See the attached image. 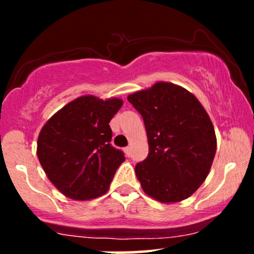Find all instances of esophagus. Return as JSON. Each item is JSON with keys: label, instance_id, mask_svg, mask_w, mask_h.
<instances>
[{"label": "esophagus", "instance_id": "34e87169", "mask_svg": "<svg viewBox=\"0 0 254 254\" xmlns=\"http://www.w3.org/2000/svg\"><path fill=\"white\" fill-rule=\"evenodd\" d=\"M130 151H131L130 147H127V148H124V153H125V155H127V156H130Z\"/></svg>", "mask_w": 254, "mask_h": 254}]
</instances>
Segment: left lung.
Returning <instances> with one entry per match:
<instances>
[{
    "mask_svg": "<svg viewBox=\"0 0 254 254\" xmlns=\"http://www.w3.org/2000/svg\"><path fill=\"white\" fill-rule=\"evenodd\" d=\"M141 113L149 154L135 173L148 196L182 202L198 190L216 154L211 119L199 100L182 86L159 81L127 95Z\"/></svg>",
    "mask_w": 254,
    "mask_h": 254,
    "instance_id": "1",
    "label": "left lung"
}]
</instances>
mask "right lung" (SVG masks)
Segmentation results:
<instances>
[{"mask_svg": "<svg viewBox=\"0 0 254 254\" xmlns=\"http://www.w3.org/2000/svg\"><path fill=\"white\" fill-rule=\"evenodd\" d=\"M123 105L119 98L82 95L44 124L37 156L46 177L64 196L88 200L107 192L125 157L110 144V121Z\"/></svg>", "mask_w": 254, "mask_h": 254, "instance_id": "obj_1", "label": "right lung"}]
</instances>
